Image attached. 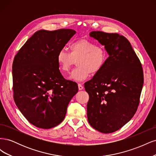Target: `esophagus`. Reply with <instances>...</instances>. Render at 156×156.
Masks as SVG:
<instances>
[{"label": "esophagus", "mask_w": 156, "mask_h": 156, "mask_svg": "<svg viewBox=\"0 0 156 156\" xmlns=\"http://www.w3.org/2000/svg\"><path fill=\"white\" fill-rule=\"evenodd\" d=\"M78 88H79V90H83V89L84 88V87L81 84L79 83V84H78Z\"/></svg>", "instance_id": "obj_1"}]
</instances>
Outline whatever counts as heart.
<instances>
[{"mask_svg": "<svg viewBox=\"0 0 156 156\" xmlns=\"http://www.w3.org/2000/svg\"><path fill=\"white\" fill-rule=\"evenodd\" d=\"M69 53L60 49L56 55V61L60 71L66 72L77 60V68L73 70L68 79L73 81H82L90 73L95 75L103 68L107 58L104 48L96 45L87 40L74 41L69 46Z\"/></svg>", "mask_w": 156, "mask_h": 156, "instance_id": "1", "label": "heart"}]
</instances>
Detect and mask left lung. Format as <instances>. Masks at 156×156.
Returning <instances> with one entry per match:
<instances>
[{
	"instance_id": "left-lung-1",
	"label": "left lung",
	"mask_w": 156,
	"mask_h": 156,
	"mask_svg": "<svg viewBox=\"0 0 156 156\" xmlns=\"http://www.w3.org/2000/svg\"><path fill=\"white\" fill-rule=\"evenodd\" d=\"M90 36L105 46L109 56L100 72L84 83L89 95L88 121L98 131L110 133L123 127L137 110L143 68L124 36L101 31H92Z\"/></svg>"
}]
</instances>
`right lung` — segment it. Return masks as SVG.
Returning <instances> with one entry per match:
<instances>
[{
    "mask_svg": "<svg viewBox=\"0 0 156 156\" xmlns=\"http://www.w3.org/2000/svg\"><path fill=\"white\" fill-rule=\"evenodd\" d=\"M75 33L64 29L37 31L14 58V101L26 119L39 128L50 129L60 124L78 92L76 83L63 77L56 61L58 52Z\"/></svg>",
    "mask_w": 156,
    "mask_h": 156,
    "instance_id": "add662e5",
    "label": "right lung"
}]
</instances>
